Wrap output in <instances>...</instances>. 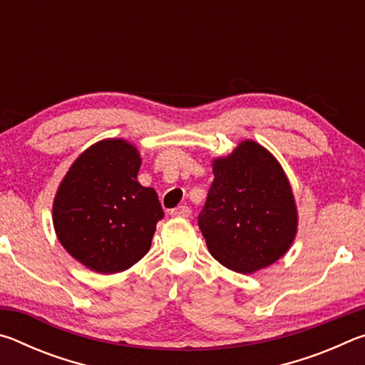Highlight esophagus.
Wrapping results in <instances>:
<instances>
[{
    "label": "esophagus",
    "instance_id": "1",
    "mask_svg": "<svg viewBox=\"0 0 365 365\" xmlns=\"http://www.w3.org/2000/svg\"><path fill=\"white\" fill-rule=\"evenodd\" d=\"M190 214H191V209L188 206H178L170 211L172 217H188Z\"/></svg>",
    "mask_w": 365,
    "mask_h": 365
}]
</instances>
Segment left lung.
Instances as JSON below:
<instances>
[{
  "mask_svg": "<svg viewBox=\"0 0 365 365\" xmlns=\"http://www.w3.org/2000/svg\"><path fill=\"white\" fill-rule=\"evenodd\" d=\"M211 164L214 180L197 217L209 252L240 274L269 267L298 232V207L282 164L255 140Z\"/></svg>",
  "mask_w": 365,
  "mask_h": 365,
  "instance_id": "obj_1",
  "label": "left lung"
}]
</instances>
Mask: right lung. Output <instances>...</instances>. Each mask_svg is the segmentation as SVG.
I'll use <instances>...</instances> for the list:
<instances>
[{"mask_svg":"<svg viewBox=\"0 0 365 365\" xmlns=\"http://www.w3.org/2000/svg\"><path fill=\"white\" fill-rule=\"evenodd\" d=\"M138 148L104 138L80 154L61 180L53 201L59 243L96 274H117L151 248L164 217L156 191L137 180Z\"/></svg>","mask_w":365,"mask_h":365,"instance_id":"obj_1","label":"right lung"}]
</instances>
